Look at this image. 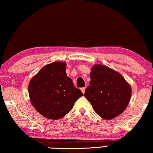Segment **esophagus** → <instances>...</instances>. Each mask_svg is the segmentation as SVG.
<instances>
[{
    "label": "esophagus",
    "mask_w": 153,
    "mask_h": 153,
    "mask_svg": "<svg viewBox=\"0 0 153 153\" xmlns=\"http://www.w3.org/2000/svg\"><path fill=\"white\" fill-rule=\"evenodd\" d=\"M81 90H82V92L83 94H84V93L85 92V90H86V87L82 88H81Z\"/></svg>",
    "instance_id": "1"
}]
</instances>
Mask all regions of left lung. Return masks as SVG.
Listing matches in <instances>:
<instances>
[{
	"mask_svg": "<svg viewBox=\"0 0 153 153\" xmlns=\"http://www.w3.org/2000/svg\"><path fill=\"white\" fill-rule=\"evenodd\" d=\"M84 96L100 117L109 120L122 113L130 100L131 87L118 72L96 65Z\"/></svg>",
	"mask_w": 153,
	"mask_h": 153,
	"instance_id": "8db88e82",
	"label": "left lung"
}]
</instances>
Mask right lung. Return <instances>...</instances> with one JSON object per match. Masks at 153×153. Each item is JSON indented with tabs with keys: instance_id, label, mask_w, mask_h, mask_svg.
Masks as SVG:
<instances>
[{
	"instance_id": "obj_1",
	"label": "right lung",
	"mask_w": 153,
	"mask_h": 153,
	"mask_svg": "<svg viewBox=\"0 0 153 153\" xmlns=\"http://www.w3.org/2000/svg\"><path fill=\"white\" fill-rule=\"evenodd\" d=\"M66 64L54 62L42 67L31 79L28 91L31 102L41 115L51 120L64 117L83 94L67 76Z\"/></svg>"
}]
</instances>
